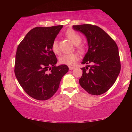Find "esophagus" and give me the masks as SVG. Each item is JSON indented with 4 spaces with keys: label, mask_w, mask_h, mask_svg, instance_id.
I'll return each mask as SVG.
<instances>
[{
    "label": "esophagus",
    "mask_w": 132,
    "mask_h": 132,
    "mask_svg": "<svg viewBox=\"0 0 132 132\" xmlns=\"http://www.w3.org/2000/svg\"><path fill=\"white\" fill-rule=\"evenodd\" d=\"M69 70H73V69H75V68L73 66H69Z\"/></svg>",
    "instance_id": "1"
}]
</instances>
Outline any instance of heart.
Listing matches in <instances>:
<instances>
[{
  "instance_id": "b5f03b06",
  "label": "heart",
  "mask_w": 132,
  "mask_h": 132,
  "mask_svg": "<svg viewBox=\"0 0 132 132\" xmlns=\"http://www.w3.org/2000/svg\"><path fill=\"white\" fill-rule=\"evenodd\" d=\"M65 35L66 37L70 40L73 44L77 46V50L80 52H83L84 49L83 46L78 45L81 42V37L80 35L73 30H69L66 32ZM52 51L53 53H59V48L58 45V42L56 39H55L52 44ZM79 56L76 53H71V54H63L59 57V62L62 64H67V65H73L76 62Z\"/></svg>"
}]
</instances>
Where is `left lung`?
Here are the masks:
<instances>
[{"mask_svg": "<svg viewBox=\"0 0 132 132\" xmlns=\"http://www.w3.org/2000/svg\"><path fill=\"white\" fill-rule=\"evenodd\" d=\"M73 28L82 32L87 39L88 50L82 64V70L79 83L91 95H98L106 92L119 75L120 62L116 42L99 27L91 24L73 26Z\"/></svg>", "mask_w": 132, "mask_h": 132, "instance_id": "obj_1", "label": "left lung"}]
</instances>
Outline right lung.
Returning a JSON list of instances; mask_svg holds the SVG:
<instances>
[{"mask_svg": "<svg viewBox=\"0 0 132 132\" xmlns=\"http://www.w3.org/2000/svg\"><path fill=\"white\" fill-rule=\"evenodd\" d=\"M63 26L35 27L20 43L15 54L14 73L24 91L37 100H47L56 92L65 64L56 66L57 59L52 44Z\"/></svg>", "mask_w": 132, "mask_h": 132, "instance_id": "right-lung-1", "label": "right lung"}]
</instances>
